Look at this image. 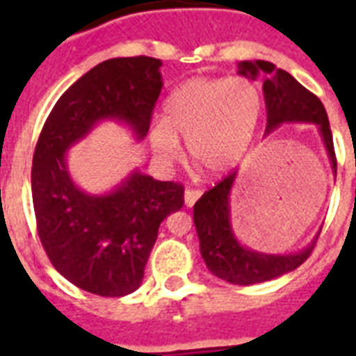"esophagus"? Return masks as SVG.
Returning <instances> with one entry per match:
<instances>
[{
	"label": "esophagus",
	"mask_w": 356,
	"mask_h": 356,
	"mask_svg": "<svg viewBox=\"0 0 356 356\" xmlns=\"http://www.w3.org/2000/svg\"><path fill=\"white\" fill-rule=\"evenodd\" d=\"M201 197V190L197 188H188L184 192V205L194 207V203Z\"/></svg>",
	"instance_id": "esophagus-1"
}]
</instances>
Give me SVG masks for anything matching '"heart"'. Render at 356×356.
I'll return each mask as SVG.
<instances>
[{
    "label": "heart",
    "instance_id": "1",
    "mask_svg": "<svg viewBox=\"0 0 356 356\" xmlns=\"http://www.w3.org/2000/svg\"><path fill=\"white\" fill-rule=\"evenodd\" d=\"M260 108L259 90L245 79L186 81L168 97L164 122L151 125L153 153L162 164H172L181 156V138L190 159L207 172H231L253 142Z\"/></svg>",
    "mask_w": 356,
    "mask_h": 356
}]
</instances>
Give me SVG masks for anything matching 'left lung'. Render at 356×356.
<instances>
[{
    "mask_svg": "<svg viewBox=\"0 0 356 356\" xmlns=\"http://www.w3.org/2000/svg\"><path fill=\"white\" fill-rule=\"evenodd\" d=\"M238 74L253 81L264 75L262 92L268 114L266 134L281 127L282 123H314L337 177V156L323 103L288 72L275 68V64L268 60H242L238 63ZM236 175V172L227 175L195 201L194 223L201 257L209 271L231 284L249 286L296 270L309 259L318 236L305 249L288 254L260 253L240 243L231 223V190Z\"/></svg>",
    "mask_w": 356,
    "mask_h": 356,
    "instance_id": "8db88e82",
    "label": "left lung"
}]
</instances>
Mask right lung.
<instances>
[{
    "mask_svg": "<svg viewBox=\"0 0 356 356\" xmlns=\"http://www.w3.org/2000/svg\"><path fill=\"white\" fill-rule=\"evenodd\" d=\"M161 66L151 57L94 66L58 97L33 156L31 192L42 245L64 279L103 298H122L142 284L159 227L183 207L184 188L134 170L107 194H88L70 175L66 153L107 120L144 140L162 90Z\"/></svg>",
    "mask_w": 356,
    "mask_h": 356,
    "instance_id": "add662e5",
    "label": "right lung"
}]
</instances>
